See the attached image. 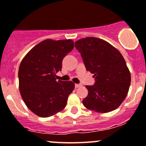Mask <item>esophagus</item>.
<instances>
[{
    "label": "esophagus",
    "instance_id": "34e87169",
    "mask_svg": "<svg viewBox=\"0 0 146 146\" xmlns=\"http://www.w3.org/2000/svg\"><path fill=\"white\" fill-rule=\"evenodd\" d=\"M75 87H76V88H78V87H82V85H79V84H76V85H75Z\"/></svg>",
    "mask_w": 146,
    "mask_h": 146
}]
</instances>
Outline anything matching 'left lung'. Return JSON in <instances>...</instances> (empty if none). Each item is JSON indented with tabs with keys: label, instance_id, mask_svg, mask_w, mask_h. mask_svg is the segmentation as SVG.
I'll use <instances>...</instances> for the list:
<instances>
[{
	"label": "left lung",
	"instance_id": "left-lung-1",
	"mask_svg": "<svg viewBox=\"0 0 146 146\" xmlns=\"http://www.w3.org/2000/svg\"><path fill=\"white\" fill-rule=\"evenodd\" d=\"M87 70L95 78L94 85H86L88 95L82 104L98 113L115 110L123 102L131 83V75L121 53L106 41L87 37L75 42Z\"/></svg>",
	"mask_w": 146,
	"mask_h": 146
}]
</instances>
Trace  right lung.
Wrapping results in <instances>:
<instances>
[{
    "mask_svg": "<svg viewBox=\"0 0 146 146\" xmlns=\"http://www.w3.org/2000/svg\"><path fill=\"white\" fill-rule=\"evenodd\" d=\"M71 40L47 39L33 47L19 68V88L27 106L39 117H47L61 111L75 88L71 81L56 80L64 58L72 51Z\"/></svg>",
    "mask_w": 146,
    "mask_h": 146,
    "instance_id": "add662e5",
    "label": "right lung"
}]
</instances>
